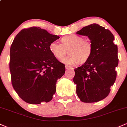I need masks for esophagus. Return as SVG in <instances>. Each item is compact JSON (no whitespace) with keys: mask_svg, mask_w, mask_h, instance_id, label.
Segmentation results:
<instances>
[{"mask_svg":"<svg viewBox=\"0 0 127 127\" xmlns=\"http://www.w3.org/2000/svg\"><path fill=\"white\" fill-rule=\"evenodd\" d=\"M65 68H66L67 70H68V69H73V67H70V66H69V65H65Z\"/></svg>","mask_w":127,"mask_h":127,"instance_id":"34e87169","label":"esophagus"}]
</instances>
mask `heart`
<instances>
[{
  "mask_svg": "<svg viewBox=\"0 0 127 127\" xmlns=\"http://www.w3.org/2000/svg\"><path fill=\"white\" fill-rule=\"evenodd\" d=\"M49 50L57 59H61L68 52L67 56L62 59V62L69 65H74L79 62L84 63L91 56L93 51L92 42L84 39L82 36L69 34L62 39V43L53 41L49 44Z\"/></svg>",
  "mask_w": 127,
  "mask_h": 127,
  "instance_id": "obj_1",
  "label": "heart"
}]
</instances>
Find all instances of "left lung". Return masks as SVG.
<instances>
[{
  "label": "left lung",
  "instance_id": "obj_1",
  "mask_svg": "<svg viewBox=\"0 0 127 127\" xmlns=\"http://www.w3.org/2000/svg\"><path fill=\"white\" fill-rule=\"evenodd\" d=\"M76 33L88 36L93 46L88 60L75 69L76 94L84 103L99 101L109 95L116 80L118 46L110 30L97 24L83 27Z\"/></svg>",
  "mask_w": 127,
  "mask_h": 127
}]
</instances>
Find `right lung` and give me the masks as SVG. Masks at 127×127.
I'll list each match as a JSON object with an SVG mask.
<instances>
[{
  "mask_svg": "<svg viewBox=\"0 0 127 127\" xmlns=\"http://www.w3.org/2000/svg\"><path fill=\"white\" fill-rule=\"evenodd\" d=\"M59 38L37 27L23 29L14 38L10 48L11 82L26 103H47L55 93L57 80L64 75L65 68L49 46Z\"/></svg>",
  "mask_w": 127,
  "mask_h": 127,
  "instance_id": "right-lung-1",
  "label": "right lung"
}]
</instances>
